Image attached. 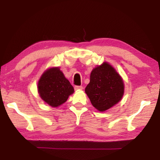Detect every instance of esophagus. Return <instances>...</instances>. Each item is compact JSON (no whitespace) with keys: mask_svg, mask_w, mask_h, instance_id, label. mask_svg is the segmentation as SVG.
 Instances as JSON below:
<instances>
[{"mask_svg":"<svg viewBox=\"0 0 160 160\" xmlns=\"http://www.w3.org/2000/svg\"><path fill=\"white\" fill-rule=\"evenodd\" d=\"M74 89H75V91H78V90L83 89V87L82 86H75Z\"/></svg>","mask_w":160,"mask_h":160,"instance_id":"1","label":"esophagus"}]
</instances>
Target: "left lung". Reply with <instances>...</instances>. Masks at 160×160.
<instances>
[{
	"label": "left lung",
	"instance_id": "1",
	"mask_svg": "<svg viewBox=\"0 0 160 160\" xmlns=\"http://www.w3.org/2000/svg\"><path fill=\"white\" fill-rule=\"evenodd\" d=\"M124 92L123 79L109 63L103 62L92 71L85 93L98 111H106L120 102Z\"/></svg>",
	"mask_w": 160,
	"mask_h": 160
}]
</instances>
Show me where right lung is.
Segmentation results:
<instances>
[{
	"mask_svg": "<svg viewBox=\"0 0 160 160\" xmlns=\"http://www.w3.org/2000/svg\"><path fill=\"white\" fill-rule=\"evenodd\" d=\"M38 92L42 100L53 108L67 101L74 89L59 67L48 68L38 82Z\"/></svg>",
	"mask_w": 160,
	"mask_h": 160,
	"instance_id": "add662e5",
	"label": "right lung"
}]
</instances>
